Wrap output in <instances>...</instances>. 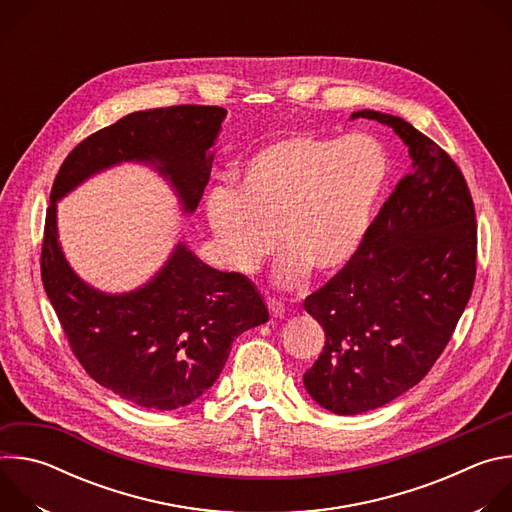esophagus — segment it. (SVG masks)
<instances>
[{
    "instance_id": "34e87169",
    "label": "esophagus",
    "mask_w": 512,
    "mask_h": 512,
    "mask_svg": "<svg viewBox=\"0 0 512 512\" xmlns=\"http://www.w3.org/2000/svg\"><path fill=\"white\" fill-rule=\"evenodd\" d=\"M267 308H269V314L273 318H283L285 316V306L275 298H267Z\"/></svg>"
}]
</instances>
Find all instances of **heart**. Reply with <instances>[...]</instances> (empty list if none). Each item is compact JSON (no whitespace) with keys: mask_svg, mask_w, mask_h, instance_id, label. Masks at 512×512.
Wrapping results in <instances>:
<instances>
[{"mask_svg":"<svg viewBox=\"0 0 512 512\" xmlns=\"http://www.w3.org/2000/svg\"><path fill=\"white\" fill-rule=\"evenodd\" d=\"M233 178L235 188L216 186L204 200L218 253L231 269L251 273L277 243V281L296 287L310 271L336 275L356 259L387 190L391 160L371 135L291 131L261 145Z\"/></svg>","mask_w":512,"mask_h":512,"instance_id":"obj_1","label":"heart"}]
</instances>
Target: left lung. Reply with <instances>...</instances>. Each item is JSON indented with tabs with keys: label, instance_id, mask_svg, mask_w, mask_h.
<instances>
[{
	"label": "left lung",
	"instance_id": "8db88e82",
	"mask_svg": "<svg viewBox=\"0 0 512 512\" xmlns=\"http://www.w3.org/2000/svg\"><path fill=\"white\" fill-rule=\"evenodd\" d=\"M358 117L389 125L413 170L356 259L304 302L326 332L304 385L336 415L377 409L417 385L450 342L476 279V212L456 162L401 117L350 115Z\"/></svg>",
	"mask_w": 512,
	"mask_h": 512
}]
</instances>
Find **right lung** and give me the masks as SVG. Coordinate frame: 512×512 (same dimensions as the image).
Returning <instances> with one entry per match:
<instances>
[{
    "label": "right lung",
    "mask_w": 512,
    "mask_h": 512,
    "mask_svg": "<svg viewBox=\"0 0 512 512\" xmlns=\"http://www.w3.org/2000/svg\"><path fill=\"white\" fill-rule=\"evenodd\" d=\"M225 117L223 107L206 105L131 113L83 139L52 184L40 259L46 296L89 377L139 407L172 411L198 399L223 373L233 340L269 320L267 306L245 275L204 265L184 243L145 285L103 294L68 265L56 202L111 166L141 162L194 212Z\"/></svg>",
    "instance_id": "right-lung-1"
}]
</instances>
